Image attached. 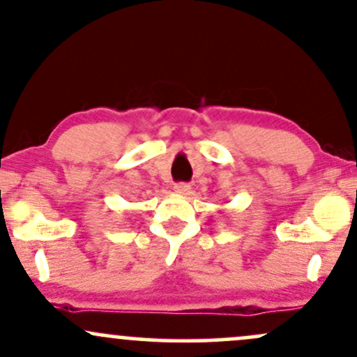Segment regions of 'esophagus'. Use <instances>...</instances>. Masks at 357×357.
Segmentation results:
<instances>
[{
	"label": "esophagus",
	"instance_id": "34e87169",
	"mask_svg": "<svg viewBox=\"0 0 357 357\" xmlns=\"http://www.w3.org/2000/svg\"><path fill=\"white\" fill-rule=\"evenodd\" d=\"M174 192H178V195H181V196H186L191 192V186L186 183H178V184H174Z\"/></svg>",
	"mask_w": 357,
	"mask_h": 357
}]
</instances>
